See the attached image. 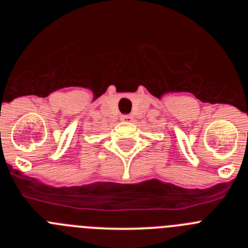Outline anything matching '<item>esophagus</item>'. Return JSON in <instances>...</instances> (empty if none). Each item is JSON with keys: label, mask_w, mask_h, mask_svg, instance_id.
<instances>
[{"label": "esophagus", "mask_w": 248, "mask_h": 248, "mask_svg": "<svg viewBox=\"0 0 248 248\" xmlns=\"http://www.w3.org/2000/svg\"><path fill=\"white\" fill-rule=\"evenodd\" d=\"M131 119H133V118H131L130 115H123V117L120 118L122 122H131Z\"/></svg>", "instance_id": "1"}]
</instances>
